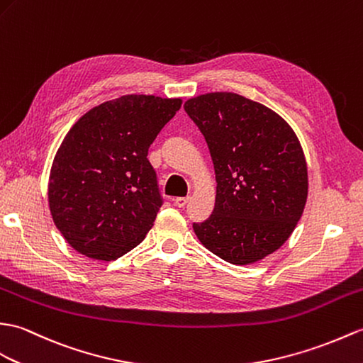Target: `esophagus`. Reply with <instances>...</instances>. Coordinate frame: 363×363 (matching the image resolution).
Here are the masks:
<instances>
[{"label": "esophagus", "instance_id": "1", "mask_svg": "<svg viewBox=\"0 0 363 363\" xmlns=\"http://www.w3.org/2000/svg\"><path fill=\"white\" fill-rule=\"evenodd\" d=\"M187 202H189V198H174V204L178 206L179 208L187 206Z\"/></svg>", "mask_w": 363, "mask_h": 363}]
</instances>
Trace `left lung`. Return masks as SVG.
I'll return each instance as SVG.
<instances>
[{
  "label": "left lung",
  "mask_w": 363,
  "mask_h": 363,
  "mask_svg": "<svg viewBox=\"0 0 363 363\" xmlns=\"http://www.w3.org/2000/svg\"><path fill=\"white\" fill-rule=\"evenodd\" d=\"M184 108L204 134L216 179L213 213L193 230L227 263H257L283 246L306 206L297 134L271 108L235 92H207Z\"/></svg>",
  "instance_id": "1"
}]
</instances>
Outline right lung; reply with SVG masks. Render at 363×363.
<instances>
[{"label": "right lung", "mask_w": 363, "mask_h": 363, "mask_svg": "<svg viewBox=\"0 0 363 363\" xmlns=\"http://www.w3.org/2000/svg\"><path fill=\"white\" fill-rule=\"evenodd\" d=\"M182 99L128 94L97 105L58 147L48 182L54 224L79 254L113 261L143 241L162 206L148 148Z\"/></svg>", "instance_id": "right-lung-1"}]
</instances>
